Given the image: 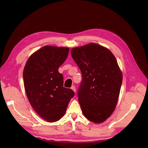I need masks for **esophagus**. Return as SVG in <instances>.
Masks as SVG:
<instances>
[{"instance_id":"34e87169","label":"esophagus","mask_w":148,"mask_h":148,"mask_svg":"<svg viewBox=\"0 0 148 148\" xmlns=\"http://www.w3.org/2000/svg\"><path fill=\"white\" fill-rule=\"evenodd\" d=\"M71 89H72V90H73L75 92H76V88H75V86H71Z\"/></svg>"}]
</instances>
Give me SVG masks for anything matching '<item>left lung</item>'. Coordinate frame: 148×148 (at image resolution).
<instances>
[{
  "label": "left lung",
  "instance_id": "8db88e82",
  "mask_svg": "<svg viewBox=\"0 0 148 148\" xmlns=\"http://www.w3.org/2000/svg\"><path fill=\"white\" fill-rule=\"evenodd\" d=\"M71 54L82 74L78 92L82 112L92 122H104L114 112L122 83L116 58L96 43L73 47Z\"/></svg>",
  "mask_w": 148,
  "mask_h": 148
}]
</instances>
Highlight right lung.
Instances as JSON below:
<instances>
[{"instance_id": "1", "label": "right lung", "mask_w": 148, "mask_h": 148, "mask_svg": "<svg viewBox=\"0 0 148 148\" xmlns=\"http://www.w3.org/2000/svg\"><path fill=\"white\" fill-rule=\"evenodd\" d=\"M69 48L45 46L31 54L23 70L24 86L30 104L48 122L59 120L75 93L64 87L59 68L66 59Z\"/></svg>"}]
</instances>
